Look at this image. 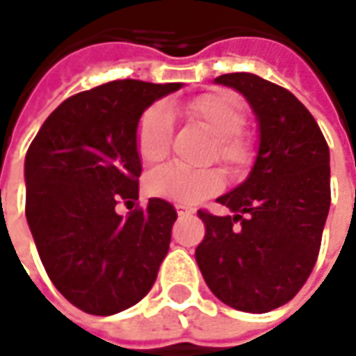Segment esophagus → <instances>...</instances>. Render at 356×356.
<instances>
[{
    "instance_id": "34e87169",
    "label": "esophagus",
    "mask_w": 356,
    "mask_h": 356,
    "mask_svg": "<svg viewBox=\"0 0 356 356\" xmlns=\"http://www.w3.org/2000/svg\"><path fill=\"white\" fill-rule=\"evenodd\" d=\"M177 213L179 218H186V216L195 213V210H193V208H186V206H177Z\"/></svg>"
}]
</instances>
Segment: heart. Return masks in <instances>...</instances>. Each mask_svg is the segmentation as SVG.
<instances>
[{
  "label": "heart",
  "mask_w": 356,
  "mask_h": 356,
  "mask_svg": "<svg viewBox=\"0 0 356 356\" xmlns=\"http://www.w3.org/2000/svg\"><path fill=\"white\" fill-rule=\"evenodd\" d=\"M186 113L216 136L213 156L231 170H243L254 160V140L243 133L247 123L245 106L231 92H208L186 104ZM173 138V115L165 102H158L143 113L136 125V152L146 163L163 160ZM223 175L216 168L188 170L168 163L148 173L146 191L156 198L170 202L193 204L218 193Z\"/></svg>",
  "instance_id": "obj_1"
}]
</instances>
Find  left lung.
Listing matches in <instances>:
<instances>
[{"label": "left lung", "instance_id": "1", "mask_svg": "<svg viewBox=\"0 0 356 356\" xmlns=\"http://www.w3.org/2000/svg\"><path fill=\"white\" fill-rule=\"evenodd\" d=\"M260 123L248 179L218 198L235 216L198 210L206 235L196 262L213 295L243 312L289 302L316 264L330 212V148L312 113L287 88L250 73L221 74Z\"/></svg>", "mask_w": 356, "mask_h": 356}]
</instances>
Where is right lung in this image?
<instances>
[{"mask_svg":"<svg viewBox=\"0 0 356 356\" xmlns=\"http://www.w3.org/2000/svg\"><path fill=\"white\" fill-rule=\"evenodd\" d=\"M181 88L125 79L67 98L24 160L26 221L57 291L94 316L146 297L170 250L177 212L168 200L119 216L138 200L136 125L154 100Z\"/></svg>","mask_w":356,"mask_h":356,"instance_id":"obj_1","label":"right lung"}]
</instances>
